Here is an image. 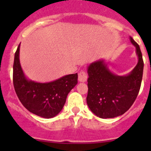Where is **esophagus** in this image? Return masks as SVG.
Returning a JSON list of instances; mask_svg holds the SVG:
<instances>
[{"label":"esophagus","mask_w":151,"mask_h":151,"mask_svg":"<svg viewBox=\"0 0 151 151\" xmlns=\"http://www.w3.org/2000/svg\"><path fill=\"white\" fill-rule=\"evenodd\" d=\"M88 79V74L85 72V71H81L80 73H79L78 75V80L80 82H82V83H84Z\"/></svg>","instance_id":"34e87169"}]
</instances>
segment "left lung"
Here are the masks:
<instances>
[{
    "label": "left lung",
    "instance_id": "left-lung-1",
    "mask_svg": "<svg viewBox=\"0 0 151 151\" xmlns=\"http://www.w3.org/2000/svg\"><path fill=\"white\" fill-rule=\"evenodd\" d=\"M136 47L138 63L132 72L118 76L109 71L103 60L92 63L88 68V107L101 118H112L124 114L137 97L142 79L144 63L138 44L130 37Z\"/></svg>",
    "mask_w": 151,
    "mask_h": 151
}]
</instances>
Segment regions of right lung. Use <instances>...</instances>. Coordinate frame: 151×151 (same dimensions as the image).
Masks as SVG:
<instances>
[{
    "label": "right lung",
    "mask_w": 151,
    "mask_h": 151,
    "mask_svg": "<svg viewBox=\"0 0 151 151\" xmlns=\"http://www.w3.org/2000/svg\"><path fill=\"white\" fill-rule=\"evenodd\" d=\"M19 45L13 65V84L17 96L29 112L45 118H53L62 110L67 95L77 84V73L47 83L29 80L19 63Z\"/></svg>",
    "instance_id": "1"
}]
</instances>
